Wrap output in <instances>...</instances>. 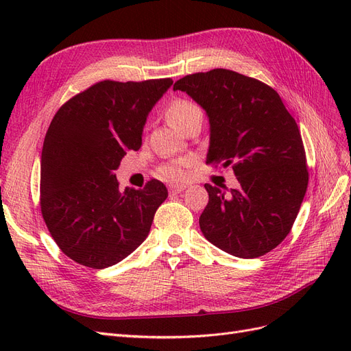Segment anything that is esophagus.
I'll use <instances>...</instances> for the list:
<instances>
[{
    "label": "esophagus",
    "instance_id": "obj_1",
    "mask_svg": "<svg viewBox=\"0 0 351 351\" xmlns=\"http://www.w3.org/2000/svg\"><path fill=\"white\" fill-rule=\"evenodd\" d=\"M184 189H186V186H183V184H173V186H169V192H171V193H182Z\"/></svg>",
    "mask_w": 351,
    "mask_h": 351
}]
</instances>
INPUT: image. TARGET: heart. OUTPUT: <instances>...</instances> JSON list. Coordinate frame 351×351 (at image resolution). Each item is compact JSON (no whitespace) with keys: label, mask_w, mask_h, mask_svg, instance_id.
<instances>
[{"label":"heart","mask_w":351,"mask_h":351,"mask_svg":"<svg viewBox=\"0 0 351 351\" xmlns=\"http://www.w3.org/2000/svg\"><path fill=\"white\" fill-rule=\"evenodd\" d=\"M167 119L174 127L180 130H186V127L196 119H202V111L196 104L177 99L167 110ZM195 159L192 156L180 158L176 161H169L159 168V176L171 180V182H183L190 174Z\"/></svg>","instance_id":"1"}]
</instances>
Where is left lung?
<instances>
[{
	"mask_svg": "<svg viewBox=\"0 0 351 351\" xmlns=\"http://www.w3.org/2000/svg\"><path fill=\"white\" fill-rule=\"evenodd\" d=\"M173 89L206 111V164L231 165L240 184L230 195L205 184V239L243 259L271 252L290 232L309 182L295 120L268 84L231 70L189 74Z\"/></svg>",
	"mask_w": 351,
	"mask_h": 351,
	"instance_id": "8db88e82",
	"label": "left lung"
}]
</instances>
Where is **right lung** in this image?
<instances>
[{
  "label": "right lung",
  "mask_w": 351,
  "mask_h": 351,
  "mask_svg": "<svg viewBox=\"0 0 351 351\" xmlns=\"http://www.w3.org/2000/svg\"><path fill=\"white\" fill-rule=\"evenodd\" d=\"M171 79L104 80L69 99L47 132L40 156V210L61 252L104 269L134 252L167 199L164 183L119 189L114 169L142 146L147 115Z\"/></svg>",
  "instance_id": "1"
}]
</instances>
